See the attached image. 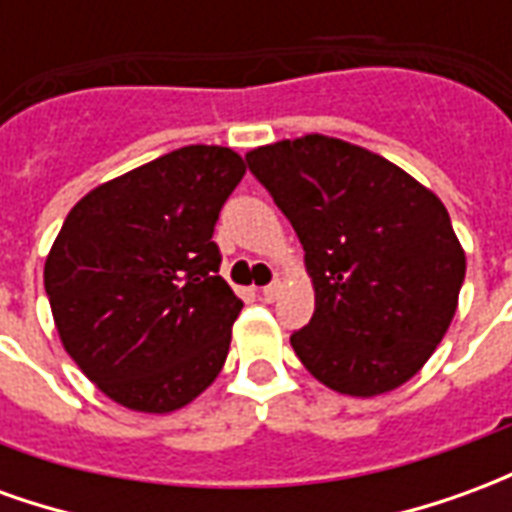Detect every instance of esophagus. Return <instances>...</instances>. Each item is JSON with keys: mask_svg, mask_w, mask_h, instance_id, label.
<instances>
[{"mask_svg": "<svg viewBox=\"0 0 512 512\" xmlns=\"http://www.w3.org/2000/svg\"><path fill=\"white\" fill-rule=\"evenodd\" d=\"M279 293V282H271V285H266V288H260V296L266 301H274L277 299Z\"/></svg>", "mask_w": 512, "mask_h": 512, "instance_id": "esophagus-1", "label": "esophagus"}]
</instances>
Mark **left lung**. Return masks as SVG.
Wrapping results in <instances>:
<instances>
[{"instance_id": "1", "label": "left lung", "mask_w": 512, "mask_h": 512, "mask_svg": "<svg viewBox=\"0 0 512 512\" xmlns=\"http://www.w3.org/2000/svg\"><path fill=\"white\" fill-rule=\"evenodd\" d=\"M304 246L312 321L290 345L351 397L417 376L458 307L466 255L441 200L378 153L323 134L246 153Z\"/></svg>"}]
</instances>
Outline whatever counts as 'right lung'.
<instances>
[{"label":"right lung","mask_w":512,"mask_h":512,"mask_svg":"<svg viewBox=\"0 0 512 512\" xmlns=\"http://www.w3.org/2000/svg\"><path fill=\"white\" fill-rule=\"evenodd\" d=\"M244 172L230 147H180L101 183L62 222L43 268L51 315L120 406L169 414L219 376L244 301L211 238Z\"/></svg>","instance_id":"add662e5"}]
</instances>
